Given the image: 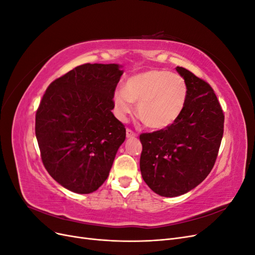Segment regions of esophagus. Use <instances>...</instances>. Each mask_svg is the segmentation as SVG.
I'll return each instance as SVG.
<instances>
[{"label": "esophagus", "mask_w": 255, "mask_h": 255, "mask_svg": "<svg viewBox=\"0 0 255 255\" xmlns=\"http://www.w3.org/2000/svg\"><path fill=\"white\" fill-rule=\"evenodd\" d=\"M136 136H137V134L134 132V130H132L130 128H127V137L128 138H134Z\"/></svg>", "instance_id": "obj_1"}]
</instances>
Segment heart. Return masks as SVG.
Segmentation results:
<instances>
[{"mask_svg":"<svg viewBox=\"0 0 255 255\" xmlns=\"http://www.w3.org/2000/svg\"><path fill=\"white\" fill-rule=\"evenodd\" d=\"M187 84L180 74L151 69L130 76L123 89L115 91L114 104L123 119L137 103V116L145 127L164 129L179 119L187 100Z\"/></svg>","mask_w":255,"mask_h":255,"instance_id":"b5f03b06","label":"heart"}]
</instances>
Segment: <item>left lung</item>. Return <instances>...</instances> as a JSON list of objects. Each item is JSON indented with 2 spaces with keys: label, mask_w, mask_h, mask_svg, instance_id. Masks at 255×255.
<instances>
[{
  "label": "left lung",
  "mask_w": 255,
  "mask_h": 255,
  "mask_svg": "<svg viewBox=\"0 0 255 255\" xmlns=\"http://www.w3.org/2000/svg\"><path fill=\"white\" fill-rule=\"evenodd\" d=\"M175 69L187 84L183 113L171 127L139 136L142 179L163 197L186 194L210 174L225 123V115L211 85L187 69Z\"/></svg>",
  "instance_id": "8db88e82"
}]
</instances>
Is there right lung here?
<instances>
[{
  "mask_svg": "<svg viewBox=\"0 0 255 255\" xmlns=\"http://www.w3.org/2000/svg\"><path fill=\"white\" fill-rule=\"evenodd\" d=\"M122 73L116 64L78 66L49 85L36 112L43 166L76 194L101 186L126 139L125 126L112 113Z\"/></svg>",
  "mask_w": 255,
  "mask_h": 255,
  "instance_id": "add662e5",
  "label": "right lung"
}]
</instances>
